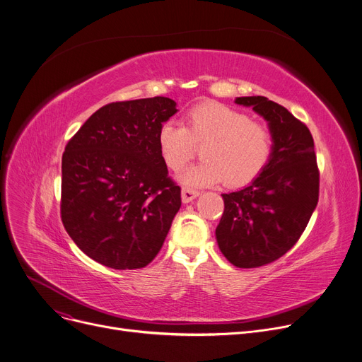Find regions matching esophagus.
Wrapping results in <instances>:
<instances>
[{
    "instance_id": "1",
    "label": "esophagus",
    "mask_w": 362,
    "mask_h": 362,
    "mask_svg": "<svg viewBox=\"0 0 362 362\" xmlns=\"http://www.w3.org/2000/svg\"><path fill=\"white\" fill-rule=\"evenodd\" d=\"M199 196V192L194 190V189H190V187H183L182 189V201L183 204H189L192 202L193 199H196Z\"/></svg>"
}]
</instances>
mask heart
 I'll return each instance as SVG.
<instances>
[{
	"mask_svg": "<svg viewBox=\"0 0 362 362\" xmlns=\"http://www.w3.org/2000/svg\"><path fill=\"white\" fill-rule=\"evenodd\" d=\"M161 158L173 172L182 170L202 146V161L177 176L185 187H205L222 180L238 187L255 180L273 154L270 128L247 114L218 103L196 105L185 115V127L166 121L157 134Z\"/></svg>",
	"mask_w": 362,
	"mask_h": 362,
	"instance_id": "b5f03b06",
	"label": "heart"
}]
</instances>
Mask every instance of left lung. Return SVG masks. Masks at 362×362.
I'll return each instance as SVG.
<instances>
[{
  "label": "left lung",
  "instance_id": "8db88e82",
  "mask_svg": "<svg viewBox=\"0 0 362 362\" xmlns=\"http://www.w3.org/2000/svg\"><path fill=\"white\" fill-rule=\"evenodd\" d=\"M269 122L274 147L262 173L247 187L223 193L216 241L240 269L266 266L284 255L303 234L319 199V169L309 128L266 96H240Z\"/></svg>",
  "mask_w": 362,
  "mask_h": 362
}]
</instances>
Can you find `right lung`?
<instances>
[{
  "mask_svg": "<svg viewBox=\"0 0 362 362\" xmlns=\"http://www.w3.org/2000/svg\"><path fill=\"white\" fill-rule=\"evenodd\" d=\"M177 112L170 98L112 103L93 112L64 147L60 215L74 243L115 270L154 259L182 205L157 146Z\"/></svg>",
  "mask_w": 362,
  "mask_h": 362,
  "instance_id": "add662e5",
  "label": "right lung"
}]
</instances>
